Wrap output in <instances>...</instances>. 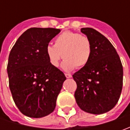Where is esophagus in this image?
Wrapping results in <instances>:
<instances>
[{"label":"esophagus","instance_id":"esophagus-1","mask_svg":"<svg viewBox=\"0 0 130 130\" xmlns=\"http://www.w3.org/2000/svg\"><path fill=\"white\" fill-rule=\"evenodd\" d=\"M65 76H66V77L67 78H71L72 77V74H65Z\"/></svg>","mask_w":130,"mask_h":130}]
</instances>
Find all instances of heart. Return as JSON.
<instances>
[{
	"label": "heart",
	"instance_id": "1",
	"mask_svg": "<svg viewBox=\"0 0 130 130\" xmlns=\"http://www.w3.org/2000/svg\"><path fill=\"white\" fill-rule=\"evenodd\" d=\"M45 54L53 67H57L63 58L61 67L67 72L74 68L86 66L92 54V45L89 38L70 31H65L56 38L54 45H47Z\"/></svg>",
	"mask_w": 130,
	"mask_h": 130
}]
</instances>
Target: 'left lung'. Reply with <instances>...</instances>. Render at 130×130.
<instances>
[{
    "instance_id": "left-lung-1",
    "label": "left lung",
    "mask_w": 130,
    "mask_h": 130,
    "mask_svg": "<svg viewBox=\"0 0 130 130\" xmlns=\"http://www.w3.org/2000/svg\"><path fill=\"white\" fill-rule=\"evenodd\" d=\"M90 40L92 54L86 66L72 75L77 83L78 106L92 114L104 113L116 106L123 85V67L116 49L105 36L92 28L81 29Z\"/></svg>"
}]
</instances>
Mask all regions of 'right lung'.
I'll return each instance as SVG.
<instances>
[{
  "mask_svg": "<svg viewBox=\"0 0 130 130\" xmlns=\"http://www.w3.org/2000/svg\"><path fill=\"white\" fill-rule=\"evenodd\" d=\"M61 32L55 28L28 29L9 54L7 72L16 106L24 115L41 118L52 113L67 79L48 61L45 47Z\"/></svg>",
  "mask_w": 130,
  "mask_h": 130,
  "instance_id": "obj_1",
  "label": "right lung"
}]
</instances>
